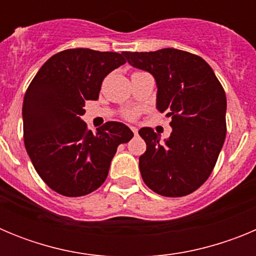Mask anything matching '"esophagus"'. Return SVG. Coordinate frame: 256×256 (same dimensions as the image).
<instances>
[{"label":"esophagus","mask_w":256,"mask_h":256,"mask_svg":"<svg viewBox=\"0 0 256 256\" xmlns=\"http://www.w3.org/2000/svg\"><path fill=\"white\" fill-rule=\"evenodd\" d=\"M130 130H132V132L134 133V134H137V133H138V130H137L136 126H130Z\"/></svg>","instance_id":"34e87169"}]
</instances>
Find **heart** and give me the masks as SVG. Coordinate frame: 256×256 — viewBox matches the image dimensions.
<instances>
[{"mask_svg": "<svg viewBox=\"0 0 256 256\" xmlns=\"http://www.w3.org/2000/svg\"><path fill=\"white\" fill-rule=\"evenodd\" d=\"M138 110L137 108H132V110H128V112H124V118L128 119V120H134L137 115H138Z\"/></svg>", "mask_w": 256, "mask_h": 256, "instance_id": "b5f03b06", "label": "heart"}]
</instances>
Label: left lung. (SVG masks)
I'll use <instances>...</instances> for the list:
<instances>
[{"label":"left lung","instance_id":"obj_1","mask_svg":"<svg viewBox=\"0 0 256 256\" xmlns=\"http://www.w3.org/2000/svg\"><path fill=\"white\" fill-rule=\"evenodd\" d=\"M123 55L132 66L152 74L156 108L172 116L173 132L164 142L152 128L138 130L146 142L140 156L142 180L162 196L190 195L209 178L224 144V90L206 61L191 52L162 48Z\"/></svg>","mask_w":256,"mask_h":256}]
</instances>
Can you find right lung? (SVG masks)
<instances>
[{"label":"right lung","mask_w":256,"mask_h":256,"mask_svg":"<svg viewBox=\"0 0 256 256\" xmlns=\"http://www.w3.org/2000/svg\"><path fill=\"white\" fill-rule=\"evenodd\" d=\"M124 62L118 52L64 50L42 65L26 90V152L40 177L60 195L78 198L98 188L118 146L133 137L119 122H108L92 133L80 119L86 101L97 100L104 78Z\"/></svg>","instance_id":"obj_1"}]
</instances>
